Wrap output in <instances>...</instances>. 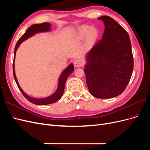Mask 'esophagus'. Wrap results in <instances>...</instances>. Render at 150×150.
Instances as JSON below:
<instances>
[{"instance_id":"1","label":"esophagus","mask_w":150,"mask_h":150,"mask_svg":"<svg viewBox=\"0 0 150 150\" xmlns=\"http://www.w3.org/2000/svg\"><path fill=\"white\" fill-rule=\"evenodd\" d=\"M74 66L76 67H81L83 66V64H84V62L83 60L81 59H77L74 61Z\"/></svg>"}]
</instances>
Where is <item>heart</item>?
<instances>
[{"mask_svg":"<svg viewBox=\"0 0 150 150\" xmlns=\"http://www.w3.org/2000/svg\"><path fill=\"white\" fill-rule=\"evenodd\" d=\"M89 33H91V34L94 36V37H96V36L97 35V31L95 29H91L89 28H83L82 29H81L79 31V35L80 36V37H83V36H84V35L87 34Z\"/></svg>","mask_w":150,"mask_h":150,"instance_id":"1","label":"heart"}]
</instances>
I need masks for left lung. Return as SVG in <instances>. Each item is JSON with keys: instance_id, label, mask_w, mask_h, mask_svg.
Listing matches in <instances>:
<instances>
[{"instance_id": "obj_1", "label": "left lung", "mask_w": 150, "mask_h": 150, "mask_svg": "<svg viewBox=\"0 0 150 150\" xmlns=\"http://www.w3.org/2000/svg\"><path fill=\"white\" fill-rule=\"evenodd\" d=\"M101 39L87 54L84 67L86 83L95 98L109 99L124 91L133 71V57L128 33L107 16Z\"/></svg>"}]
</instances>
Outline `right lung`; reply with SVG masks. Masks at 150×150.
<instances>
[{
  "label": "right lung",
  "mask_w": 150,
  "mask_h": 150,
  "mask_svg": "<svg viewBox=\"0 0 150 150\" xmlns=\"http://www.w3.org/2000/svg\"><path fill=\"white\" fill-rule=\"evenodd\" d=\"M51 24L47 23V22H44V23L42 24H34L32 25L30 28L26 30L24 34L22 36V37L18 40L14 50V57H13V78L15 79V81L16 82V84L18 86V88L20 89L21 92L24 95V96L28 99L30 103H33L34 104H38V105H47V104H52L57 101L58 100L61 98L62 96L63 93H64V86L66 81L68 77L72 73V72L74 71V65L72 63L68 66L66 69L62 71L61 73L59 78L58 80V85H57V88L56 91L54 92L51 96H49L46 98H35L30 97L28 96L23 90L21 89L20 86L18 83L16 76V72H15V58H16V54L17 49L19 48L20 44L24 42V40L29 39V38L33 36L35 34L40 33H46V32H49L51 30Z\"/></svg>",
  "instance_id": "1"
}]
</instances>
